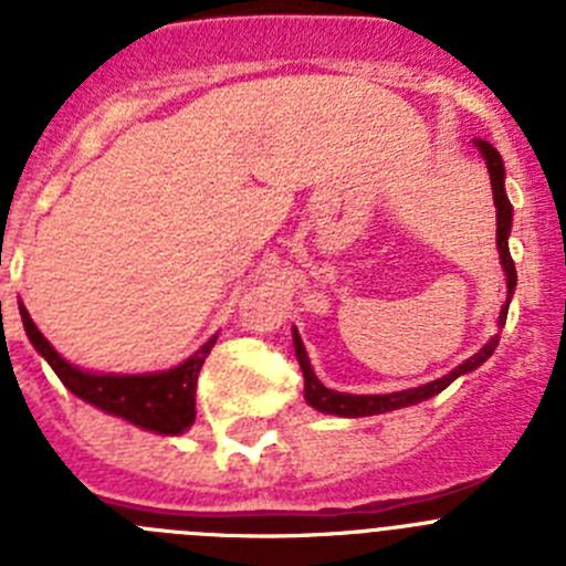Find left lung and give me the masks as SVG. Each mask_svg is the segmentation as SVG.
I'll return each instance as SVG.
<instances>
[{"instance_id":"left-lung-1","label":"left lung","mask_w":566,"mask_h":566,"mask_svg":"<svg viewBox=\"0 0 566 566\" xmlns=\"http://www.w3.org/2000/svg\"><path fill=\"white\" fill-rule=\"evenodd\" d=\"M473 144H476L484 164H488L490 187H493V203H496V249H499V260H502L504 280H507V300H504V306L502 312H499L496 323L499 328H504L510 300H513V294H516V263H513V258H510V247H507L510 229H513V207H510L507 192H504L502 155L490 147L488 142H473ZM292 339H294V357H297L300 371H303V377H306V388H303V391H306V402L319 413H334V417H348V419L391 413V411H399V408H408V405H419L424 402V399L437 397V394H442L453 379L464 377V374L470 371H476L479 365L488 363L499 345V334H493V337H490L488 343L473 354V357H468L462 365H457L451 374H444V377L433 379V382L417 385V388H405V391H391V394H343V391H334V388H326V385L319 382L317 374H314L312 368V359H308L306 354V345H303V339H300L297 328H292Z\"/></svg>"}]
</instances>
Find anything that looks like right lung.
I'll return each mask as SVG.
<instances>
[{
    "label": "right lung",
    "mask_w": 566,
    "mask_h": 566,
    "mask_svg": "<svg viewBox=\"0 0 566 566\" xmlns=\"http://www.w3.org/2000/svg\"><path fill=\"white\" fill-rule=\"evenodd\" d=\"M19 314H22L24 334L33 343V348L48 359V365L56 371V377L62 379L70 394H76L78 399L109 413V417L127 419L135 428L161 433V437H181L192 428L198 374H201L203 359L212 352L218 334L167 371L98 374L67 363L39 332L22 303H19Z\"/></svg>",
    "instance_id": "1"
}]
</instances>
